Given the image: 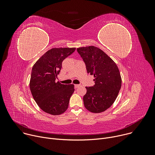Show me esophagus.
Instances as JSON below:
<instances>
[{
  "instance_id": "34e87169",
  "label": "esophagus",
  "mask_w": 155,
  "mask_h": 155,
  "mask_svg": "<svg viewBox=\"0 0 155 155\" xmlns=\"http://www.w3.org/2000/svg\"><path fill=\"white\" fill-rule=\"evenodd\" d=\"M80 86V84H75V88H77V87H78Z\"/></svg>"
}]
</instances>
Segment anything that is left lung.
Instances as JSON below:
<instances>
[{
	"mask_svg": "<svg viewBox=\"0 0 155 155\" xmlns=\"http://www.w3.org/2000/svg\"><path fill=\"white\" fill-rule=\"evenodd\" d=\"M77 50L85 63L87 74L94 77L95 84L86 87L84 105L93 113L104 112L114 104L121 86V77L118 66L97 47H80Z\"/></svg>",
	"mask_w": 155,
	"mask_h": 155,
	"instance_id": "1",
	"label": "left lung"
}]
</instances>
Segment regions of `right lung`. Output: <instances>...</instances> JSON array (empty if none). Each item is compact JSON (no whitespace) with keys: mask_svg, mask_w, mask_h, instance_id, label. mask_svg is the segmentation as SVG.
<instances>
[{"mask_svg":"<svg viewBox=\"0 0 155 155\" xmlns=\"http://www.w3.org/2000/svg\"><path fill=\"white\" fill-rule=\"evenodd\" d=\"M75 48H54L44 54L32 69L30 90L38 107L45 112L59 115L67 110L74 85L56 82L62 62Z\"/></svg>","mask_w":155,"mask_h":155,"instance_id":"obj_1","label":"right lung"}]
</instances>
